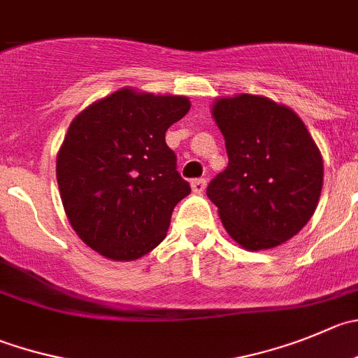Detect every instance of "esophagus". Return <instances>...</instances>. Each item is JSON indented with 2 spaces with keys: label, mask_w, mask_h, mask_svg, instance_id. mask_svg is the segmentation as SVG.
<instances>
[{
  "label": "esophagus",
  "mask_w": 358,
  "mask_h": 358,
  "mask_svg": "<svg viewBox=\"0 0 358 358\" xmlns=\"http://www.w3.org/2000/svg\"><path fill=\"white\" fill-rule=\"evenodd\" d=\"M206 186H207V181L203 179V177H199V179H193L192 181L193 193H203L206 192Z\"/></svg>",
  "instance_id": "esophagus-1"
}]
</instances>
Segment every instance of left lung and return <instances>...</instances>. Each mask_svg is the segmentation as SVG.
I'll return each mask as SVG.
<instances>
[{
    "mask_svg": "<svg viewBox=\"0 0 358 358\" xmlns=\"http://www.w3.org/2000/svg\"><path fill=\"white\" fill-rule=\"evenodd\" d=\"M213 115L228 166L207 186L228 236L271 250L306 227L318 206L323 159L302 119L265 96L217 98Z\"/></svg>",
    "mask_w": 358,
    "mask_h": 358,
    "instance_id": "1",
    "label": "left lung"
}]
</instances>
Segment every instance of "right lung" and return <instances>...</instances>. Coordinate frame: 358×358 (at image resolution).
Instances as JSON below:
<instances>
[{"label": "right lung", "mask_w": 358, "mask_h": 358, "mask_svg": "<svg viewBox=\"0 0 358 358\" xmlns=\"http://www.w3.org/2000/svg\"><path fill=\"white\" fill-rule=\"evenodd\" d=\"M188 110L186 96L124 87L71 121L56 177L68 221L91 250L128 262L165 239L173 207L192 192L165 131Z\"/></svg>", "instance_id": "add662e5"}]
</instances>
